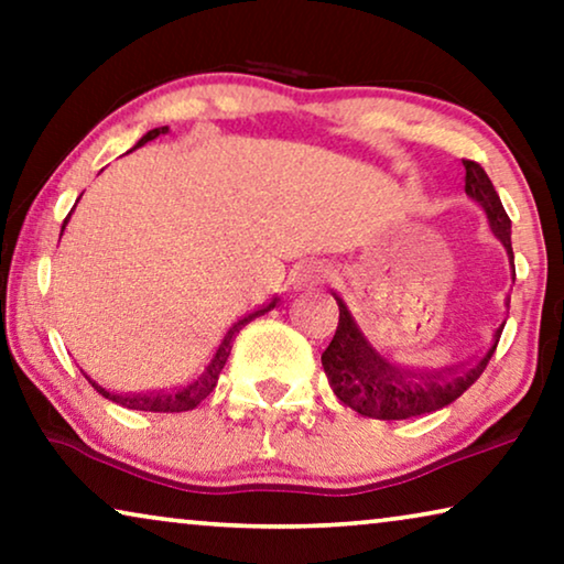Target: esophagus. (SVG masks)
Listing matches in <instances>:
<instances>
[{
	"mask_svg": "<svg viewBox=\"0 0 564 564\" xmlns=\"http://www.w3.org/2000/svg\"><path fill=\"white\" fill-rule=\"evenodd\" d=\"M315 280H318V276H315V274H313V269H311V267L300 269V272H297V276H295V282H297V284H313Z\"/></svg>",
	"mask_w": 564,
	"mask_h": 564,
	"instance_id": "34e87169",
	"label": "esophagus"
}]
</instances>
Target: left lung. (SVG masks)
Returning a JSON list of instances; mask_svg holds the SVG:
<instances>
[{
	"instance_id": "obj_1",
	"label": "left lung",
	"mask_w": 564,
	"mask_h": 564,
	"mask_svg": "<svg viewBox=\"0 0 564 564\" xmlns=\"http://www.w3.org/2000/svg\"><path fill=\"white\" fill-rule=\"evenodd\" d=\"M462 164H465L467 197H473L482 207L492 234L503 241L508 257L513 259L511 218L506 215L490 176L477 161L465 159ZM336 303L338 326L336 336L330 338L328 349L321 357L323 369H326L330 390L344 405L377 421L413 419V415L434 413L438 408L454 403L485 372L506 326V321H500L490 334L488 346H482V351L473 354L467 361L429 367L415 365L405 357L382 354L357 326L344 300L336 297ZM508 303H511V297L506 300V305Z\"/></svg>"
}]
</instances>
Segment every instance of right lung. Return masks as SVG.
<instances>
[{
	"mask_svg": "<svg viewBox=\"0 0 564 564\" xmlns=\"http://www.w3.org/2000/svg\"><path fill=\"white\" fill-rule=\"evenodd\" d=\"M166 130H169L166 126L149 130V133H145L141 141L135 143V149H138V145L153 141V138L164 135ZM68 215H72V213H68ZM66 223H68V218L64 220V228H66ZM274 305H276V300H272V303L264 305V307H259V311L243 315L241 321H236L234 326L226 330V336L220 338V344L215 346V351L210 354V359H207V365L199 369L197 377H192V380L184 384V388H180V390H161V392H138V395H120V392H107L105 388H99L97 382L89 380L91 388H95L99 395H105L107 400H112V403H120L122 408H130V411H149V413H182V411H192V408H197L199 403H203V400L215 390V384H218V377L223 372V367H226L230 346H234V338H236L238 330H241L249 321L259 318V315H264V313L272 311Z\"/></svg>",
	"mask_w": 564,
	"mask_h": 564,
	"instance_id": "1",
	"label": "right lung"
}]
</instances>
